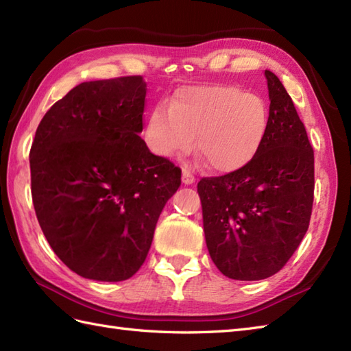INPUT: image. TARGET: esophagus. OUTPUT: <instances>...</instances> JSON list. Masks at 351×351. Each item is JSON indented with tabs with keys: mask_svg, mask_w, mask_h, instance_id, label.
<instances>
[{
	"mask_svg": "<svg viewBox=\"0 0 351 351\" xmlns=\"http://www.w3.org/2000/svg\"><path fill=\"white\" fill-rule=\"evenodd\" d=\"M182 182H184L185 185H190V184H193V182H196V178L193 176V173H191L190 170L182 169Z\"/></svg>",
	"mask_w": 351,
	"mask_h": 351,
	"instance_id": "34e87169",
	"label": "esophagus"
}]
</instances>
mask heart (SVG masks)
Here are the masks:
<instances>
[{
    "instance_id": "obj_1",
    "label": "heart",
    "mask_w": 351,
    "mask_h": 351,
    "mask_svg": "<svg viewBox=\"0 0 351 351\" xmlns=\"http://www.w3.org/2000/svg\"><path fill=\"white\" fill-rule=\"evenodd\" d=\"M270 111L259 95L234 84L180 87L169 106L155 104L147 116L145 140L162 158L196 147L214 170L229 173L249 164L264 143Z\"/></svg>"
}]
</instances>
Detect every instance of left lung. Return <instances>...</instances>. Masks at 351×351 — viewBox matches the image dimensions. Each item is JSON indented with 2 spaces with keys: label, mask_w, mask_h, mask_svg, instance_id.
Segmentation results:
<instances>
[{
  "label": "left lung",
  "mask_w": 351,
  "mask_h": 351,
  "mask_svg": "<svg viewBox=\"0 0 351 351\" xmlns=\"http://www.w3.org/2000/svg\"><path fill=\"white\" fill-rule=\"evenodd\" d=\"M265 78L270 123L255 158L197 184L208 252L235 280L278 273L306 234L314 204V149L280 80L270 71Z\"/></svg>",
  "instance_id": "left-lung-1"
}]
</instances>
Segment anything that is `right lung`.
<instances>
[{
    "mask_svg": "<svg viewBox=\"0 0 351 351\" xmlns=\"http://www.w3.org/2000/svg\"><path fill=\"white\" fill-rule=\"evenodd\" d=\"M143 77L81 83L43 116L29 149L34 211L51 249L86 279L143 265L181 169L149 151Z\"/></svg>",
    "mask_w": 351,
    "mask_h": 351,
    "instance_id": "add662e5",
    "label": "right lung"
}]
</instances>
